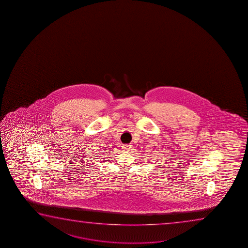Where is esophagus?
Listing matches in <instances>:
<instances>
[{
  "mask_svg": "<svg viewBox=\"0 0 248 248\" xmlns=\"http://www.w3.org/2000/svg\"><path fill=\"white\" fill-rule=\"evenodd\" d=\"M123 149L124 151H130V150L132 149V146L131 145H124V146H123Z\"/></svg>",
  "mask_w": 248,
  "mask_h": 248,
  "instance_id": "1",
  "label": "esophagus"
}]
</instances>
